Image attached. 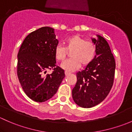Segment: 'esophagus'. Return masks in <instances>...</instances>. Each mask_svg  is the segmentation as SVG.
<instances>
[{"label": "esophagus", "instance_id": "34e87169", "mask_svg": "<svg viewBox=\"0 0 132 132\" xmlns=\"http://www.w3.org/2000/svg\"><path fill=\"white\" fill-rule=\"evenodd\" d=\"M70 74H71V73H70V72H68V71H65V75H66V76L70 75Z\"/></svg>", "mask_w": 132, "mask_h": 132}]
</instances>
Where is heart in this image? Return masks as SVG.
Segmentation results:
<instances>
[{
  "instance_id": "obj_1",
  "label": "heart",
  "mask_w": 132,
  "mask_h": 132,
  "mask_svg": "<svg viewBox=\"0 0 132 132\" xmlns=\"http://www.w3.org/2000/svg\"><path fill=\"white\" fill-rule=\"evenodd\" d=\"M70 53L71 59L64 61L61 67L66 71H75L82 66H86L93 61L96 55V48L93 42L78 35H74L65 41V48L57 45L54 50V56L58 61H62L67 56V52Z\"/></svg>"
}]
</instances>
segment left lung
Segmentation results:
<instances>
[{
  "label": "left lung",
  "instance_id": "left-lung-1",
  "mask_svg": "<svg viewBox=\"0 0 132 132\" xmlns=\"http://www.w3.org/2000/svg\"><path fill=\"white\" fill-rule=\"evenodd\" d=\"M96 36L91 38L96 48L95 57L77 73V83L72 90L75 103L83 108L94 107L104 100L114 83L115 59L105 39Z\"/></svg>",
  "mask_w": 132,
  "mask_h": 132
}]
</instances>
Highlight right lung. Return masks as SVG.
<instances>
[{
  "mask_svg": "<svg viewBox=\"0 0 132 132\" xmlns=\"http://www.w3.org/2000/svg\"><path fill=\"white\" fill-rule=\"evenodd\" d=\"M55 36L53 28H39L25 38L18 52V80L27 96L36 102L50 99L65 77L64 70L56 66ZM48 69L53 72L45 76Z\"/></svg>",
  "mask_w": 132,
  "mask_h": 132,
  "instance_id": "right-lung-1",
  "label": "right lung"
}]
</instances>
